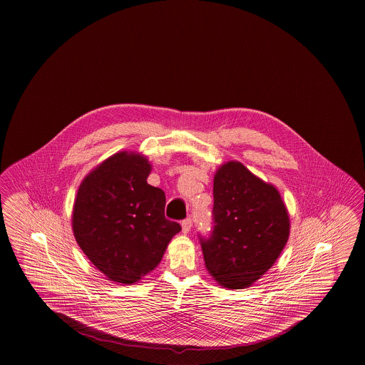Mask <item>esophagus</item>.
Wrapping results in <instances>:
<instances>
[{
	"label": "esophagus",
	"instance_id": "esophagus-1",
	"mask_svg": "<svg viewBox=\"0 0 365 365\" xmlns=\"http://www.w3.org/2000/svg\"><path fill=\"white\" fill-rule=\"evenodd\" d=\"M191 226H192V222H191L190 217L185 219V220L182 222V231H183L185 234H187L191 230Z\"/></svg>",
	"mask_w": 365,
	"mask_h": 365
}]
</instances>
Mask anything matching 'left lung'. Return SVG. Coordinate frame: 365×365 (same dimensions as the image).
<instances>
[{"label": "left lung", "instance_id": "obj_1", "mask_svg": "<svg viewBox=\"0 0 365 365\" xmlns=\"http://www.w3.org/2000/svg\"><path fill=\"white\" fill-rule=\"evenodd\" d=\"M290 223L279 191L243 164L230 161L213 180L212 228L198 234L205 265L228 289L261 278L289 240Z\"/></svg>", "mask_w": 365, "mask_h": 365}]
</instances>
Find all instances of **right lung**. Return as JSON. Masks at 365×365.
I'll use <instances>...</instances> for the list:
<instances>
[{
  "instance_id": "obj_1",
  "label": "right lung",
  "mask_w": 365,
  "mask_h": 365,
  "mask_svg": "<svg viewBox=\"0 0 365 365\" xmlns=\"http://www.w3.org/2000/svg\"><path fill=\"white\" fill-rule=\"evenodd\" d=\"M148 160L116 153L79 186L72 227L76 242L110 280L131 284L150 272L179 223L164 215L165 194L148 185Z\"/></svg>"
}]
</instances>
